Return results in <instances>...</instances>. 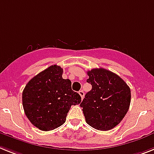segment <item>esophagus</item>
<instances>
[{"label": "esophagus", "instance_id": "34e87169", "mask_svg": "<svg viewBox=\"0 0 154 154\" xmlns=\"http://www.w3.org/2000/svg\"><path fill=\"white\" fill-rule=\"evenodd\" d=\"M79 94L80 97H81V98H83L84 97V91H79Z\"/></svg>", "mask_w": 154, "mask_h": 154}]
</instances>
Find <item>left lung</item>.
I'll list each match as a JSON object with an SVG mask.
<instances>
[{"instance_id":"left-lung-1","label":"left lung","mask_w":154,"mask_h":154,"mask_svg":"<svg viewBox=\"0 0 154 154\" xmlns=\"http://www.w3.org/2000/svg\"><path fill=\"white\" fill-rule=\"evenodd\" d=\"M92 85L80 104L86 122L99 131H109L124 119L131 103V90L124 80L105 68L88 71Z\"/></svg>"}]
</instances>
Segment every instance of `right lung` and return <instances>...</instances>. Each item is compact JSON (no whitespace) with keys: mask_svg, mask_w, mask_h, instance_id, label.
<instances>
[{"mask_svg":"<svg viewBox=\"0 0 154 154\" xmlns=\"http://www.w3.org/2000/svg\"><path fill=\"white\" fill-rule=\"evenodd\" d=\"M63 69L52 65L33 77L23 91L24 112L42 131H52L64 124L72 105L81 97L72 90V82L62 78Z\"/></svg>","mask_w":154,"mask_h":154,"instance_id":"1","label":"right lung"}]
</instances>
